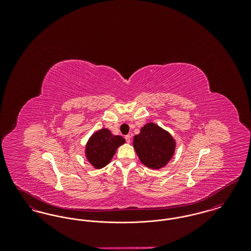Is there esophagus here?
Here are the masks:
<instances>
[{
    "label": "esophagus",
    "mask_w": 251,
    "mask_h": 251,
    "mask_svg": "<svg viewBox=\"0 0 251 251\" xmlns=\"http://www.w3.org/2000/svg\"><path fill=\"white\" fill-rule=\"evenodd\" d=\"M131 135L130 134H127L126 136H125V139H126V142L127 143H130L131 142Z\"/></svg>",
    "instance_id": "obj_1"
}]
</instances>
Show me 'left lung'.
Returning a JSON list of instances; mask_svg holds the SVG:
<instances>
[{"instance_id":"obj_1","label":"left lung","mask_w":251,"mask_h":251,"mask_svg":"<svg viewBox=\"0 0 251 251\" xmlns=\"http://www.w3.org/2000/svg\"><path fill=\"white\" fill-rule=\"evenodd\" d=\"M133 148L144 166L151 169L165 167L176 149L173 136L153 122H149L133 137Z\"/></svg>"}]
</instances>
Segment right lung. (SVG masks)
<instances>
[{
  "label": "right lung",
  "instance_id": "obj_1",
  "mask_svg": "<svg viewBox=\"0 0 251 251\" xmlns=\"http://www.w3.org/2000/svg\"><path fill=\"white\" fill-rule=\"evenodd\" d=\"M125 143L120 135H113L106 128L95 131L85 144L84 154L89 164L96 169L107 166L118 148Z\"/></svg>",
  "mask_w": 251,
  "mask_h": 251
}]
</instances>
